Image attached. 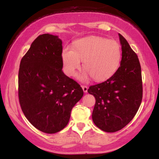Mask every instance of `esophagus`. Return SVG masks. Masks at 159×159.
Wrapping results in <instances>:
<instances>
[{
    "mask_svg": "<svg viewBox=\"0 0 159 159\" xmlns=\"http://www.w3.org/2000/svg\"><path fill=\"white\" fill-rule=\"evenodd\" d=\"M82 90H83L84 93H87V92H88V86H86V85H82Z\"/></svg>",
    "mask_w": 159,
    "mask_h": 159,
    "instance_id": "1",
    "label": "esophagus"
}]
</instances>
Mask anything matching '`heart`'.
Instances as JSON below:
<instances>
[{
	"label": "heart",
	"instance_id": "obj_1",
	"mask_svg": "<svg viewBox=\"0 0 159 159\" xmlns=\"http://www.w3.org/2000/svg\"><path fill=\"white\" fill-rule=\"evenodd\" d=\"M64 72L73 76L83 61L84 72L80 76L87 80L89 76L95 82H101L114 75L121 59L120 45L114 40L90 36L76 40L71 49L64 48L61 54Z\"/></svg>",
	"mask_w": 159,
	"mask_h": 159
}]
</instances>
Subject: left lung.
<instances>
[{
  "instance_id": "obj_1",
  "label": "left lung",
  "mask_w": 159,
  "mask_h": 159,
  "mask_svg": "<svg viewBox=\"0 0 159 159\" xmlns=\"http://www.w3.org/2000/svg\"><path fill=\"white\" fill-rule=\"evenodd\" d=\"M122 57L114 75L88 90L94 95L93 121L106 132L119 131L135 116L143 99L141 67L137 54L121 34Z\"/></svg>"
}]
</instances>
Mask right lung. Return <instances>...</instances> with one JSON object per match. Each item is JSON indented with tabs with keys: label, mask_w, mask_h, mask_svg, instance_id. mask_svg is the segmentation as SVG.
I'll use <instances>...</instances> for the list:
<instances>
[{
	"label": "right lung",
	"mask_w": 159,
	"mask_h": 159,
	"mask_svg": "<svg viewBox=\"0 0 159 159\" xmlns=\"http://www.w3.org/2000/svg\"><path fill=\"white\" fill-rule=\"evenodd\" d=\"M62 41L50 34L39 35L21 58L19 100L28 121L45 133L61 131L83 96L79 84L63 72Z\"/></svg>",
	"instance_id": "right-lung-1"
}]
</instances>
